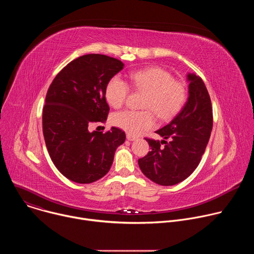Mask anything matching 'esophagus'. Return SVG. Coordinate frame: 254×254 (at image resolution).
<instances>
[{
    "mask_svg": "<svg viewBox=\"0 0 254 254\" xmlns=\"http://www.w3.org/2000/svg\"><path fill=\"white\" fill-rule=\"evenodd\" d=\"M127 140H135L137 137L136 136H134V135H132V134H129V133H127Z\"/></svg>",
    "mask_w": 254,
    "mask_h": 254,
    "instance_id": "obj_1",
    "label": "esophagus"
}]
</instances>
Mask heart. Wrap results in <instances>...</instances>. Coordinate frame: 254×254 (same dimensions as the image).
Listing matches in <instances>:
<instances>
[{
    "mask_svg": "<svg viewBox=\"0 0 254 254\" xmlns=\"http://www.w3.org/2000/svg\"><path fill=\"white\" fill-rule=\"evenodd\" d=\"M130 83L141 91L147 92L143 107L151 108L163 120L173 117L185 102L184 85L175 81L168 71L159 67H150L130 72ZM128 94V86L120 76L113 77L105 88V97L113 107H121ZM113 124L129 134L137 135L155 125L151 111L136 112L126 110L113 117Z\"/></svg>",
    "mask_w": 254,
    "mask_h": 254,
    "instance_id": "heart-1",
    "label": "heart"
}]
</instances>
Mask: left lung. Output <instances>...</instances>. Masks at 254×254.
Masks as SVG:
<instances>
[{"label":"left lung","mask_w":254,"mask_h":254,"mask_svg":"<svg viewBox=\"0 0 254 254\" xmlns=\"http://www.w3.org/2000/svg\"><path fill=\"white\" fill-rule=\"evenodd\" d=\"M188 98L180 113L156 133L163 139L146 138L151 152L138 159L142 174L156 184L173 186L198 167L210 138L213 116L208 90L195 73L187 74Z\"/></svg>","instance_id":"left-lung-1"}]
</instances>
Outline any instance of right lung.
Segmentation results:
<instances>
[{"label":"right lung","instance_id":"add662e5","mask_svg":"<svg viewBox=\"0 0 254 254\" xmlns=\"http://www.w3.org/2000/svg\"><path fill=\"white\" fill-rule=\"evenodd\" d=\"M125 64L116 58L87 54L67 64L52 81L43 107V134L58 171L79 184H89L110 171L117 149L126 140L118 127L89 131L107 119L106 85Z\"/></svg>","mask_w":254,"mask_h":254}]
</instances>
